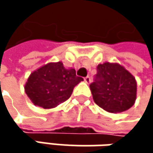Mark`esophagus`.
Segmentation results:
<instances>
[{
	"label": "esophagus",
	"mask_w": 153,
	"mask_h": 153,
	"mask_svg": "<svg viewBox=\"0 0 153 153\" xmlns=\"http://www.w3.org/2000/svg\"><path fill=\"white\" fill-rule=\"evenodd\" d=\"M84 80H85L86 83H90V82H91V78L89 76L85 77V78H84Z\"/></svg>",
	"instance_id": "obj_1"
}]
</instances>
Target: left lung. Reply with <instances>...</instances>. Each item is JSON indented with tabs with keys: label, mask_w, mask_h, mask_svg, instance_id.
<instances>
[{
	"label": "left lung",
	"mask_w": 153,
	"mask_h": 153,
	"mask_svg": "<svg viewBox=\"0 0 153 153\" xmlns=\"http://www.w3.org/2000/svg\"><path fill=\"white\" fill-rule=\"evenodd\" d=\"M89 87L95 103L110 112L127 111L137 98L135 78L119 64L98 65Z\"/></svg>",
	"instance_id": "8db88e82"
}]
</instances>
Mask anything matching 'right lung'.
Wrapping results in <instances>:
<instances>
[{
	"instance_id": "obj_1",
	"label": "right lung",
	"mask_w": 153,
	"mask_h": 153,
	"mask_svg": "<svg viewBox=\"0 0 153 153\" xmlns=\"http://www.w3.org/2000/svg\"><path fill=\"white\" fill-rule=\"evenodd\" d=\"M81 80L74 69H66L62 62L49 63L31 74L25 89L34 105L48 109L69 99Z\"/></svg>"
}]
</instances>
